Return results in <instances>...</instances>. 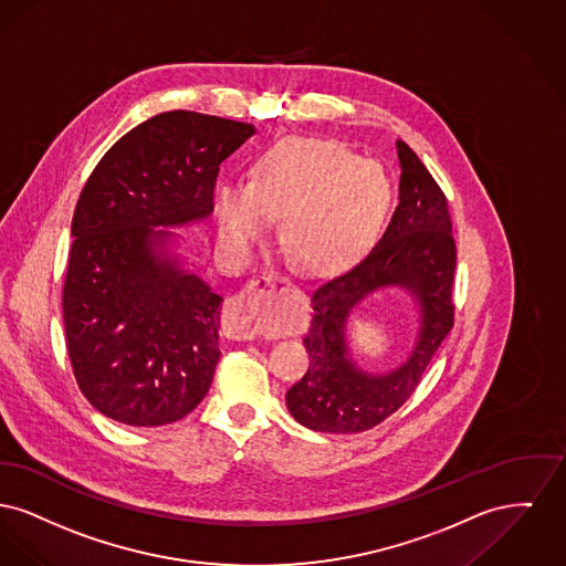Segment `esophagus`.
I'll return each mask as SVG.
<instances>
[{"instance_id":"1","label":"esophagus","mask_w":566,"mask_h":566,"mask_svg":"<svg viewBox=\"0 0 566 566\" xmlns=\"http://www.w3.org/2000/svg\"><path fill=\"white\" fill-rule=\"evenodd\" d=\"M285 281L269 272L260 279H253L239 296L230 300L228 306V315H226V329L228 336L234 340H253L258 336H262L264 324H262V304L264 297L270 296L272 292H276Z\"/></svg>"}]
</instances>
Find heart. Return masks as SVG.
Segmentation results:
<instances>
[{
    "label": "heart",
    "instance_id": "obj_1",
    "mask_svg": "<svg viewBox=\"0 0 566 566\" xmlns=\"http://www.w3.org/2000/svg\"><path fill=\"white\" fill-rule=\"evenodd\" d=\"M389 202L384 170L324 138H283L251 166L247 185L219 180L217 239L242 258L279 212L276 234L300 269L326 272L352 262L375 237Z\"/></svg>",
    "mask_w": 566,
    "mask_h": 566
}]
</instances>
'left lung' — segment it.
<instances>
[{"label": "left lung", "mask_w": 566, "mask_h": 566, "mask_svg": "<svg viewBox=\"0 0 566 566\" xmlns=\"http://www.w3.org/2000/svg\"><path fill=\"white\" fill-rule=\"evenodd\" d=\"M396 149L398 207L384 237L354 269L315 285L311 297L315 313L304 336L311 361L285 402L297 423L315 432L356 434L398 411L453 326L455 242L446 196L409 145L396 140ZM386 289L415 297L418 334L400 365L373 374L350 356L346 326L368 296Z\"/></svg>", "instance_id": "1"}]
</instances>
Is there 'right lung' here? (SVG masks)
<instances>
[{"label":"right lung","instance_id":"obj_1","mask_svg":"<svg viewBox=\"0 0 566 566\" xmlns=\"http://www.w3.org/2000/svg\"><path fill=\"white\" fill-rule=\"evenodd\" d=\"M255 132L161 113L117 140L85 182L61 308L76 384L102 416L164 426L207 396L223 297L193 272L172 230L209 217L219 164Z\"/></svg>","mask_w":566,"mask_h":566}]
</instances>
